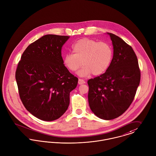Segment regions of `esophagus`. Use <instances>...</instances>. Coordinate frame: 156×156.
<instances>
[{"label": "esophagus", "mask_w": 156, "mask_h": 156, "mask_svg": "<svg viewBox=\"0 0 156 156\" xmlns=\"http://www.w3.org/2000/svg\"><path fill=\"white\" fill-rule=\"evenodd\" d=\"M84 83H86V82L83 79H79L78 80V84H84Z\"/></svg>", "instance_id": "1"}]
</instances>
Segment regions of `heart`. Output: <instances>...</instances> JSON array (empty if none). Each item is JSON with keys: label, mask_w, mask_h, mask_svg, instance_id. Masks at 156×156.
Segmentation results:
<instances>
[{"label": "heart", "mask_w": 156, "mask_h": 156, "mask_svg": "<svg viewBox=\"0 0 156 156\" xmlns=\"http://www.w3.org/2000/svg\"><path fill=\"white\" fill-rule=\"evenodd\" d=\"M73 53H67L63 57L65 66L71 72H75L81 65L79 72L82 76L92 73L100 75L108 69L112 61L113 50L106 42L84 38L77 41L72 46Z\"/></svg>", "instance_id": "heart-1"}]
</instances>
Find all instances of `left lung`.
Wrapping results in <instances>:
<instances>
[{
  "label": "left lung",
  "instance_id": "8db88e82",
  "mask_svg": "<svg viewBox=\"0 0 156 156\" xmlns=\"http://www.w3.org/2000/svg\"><path fill=\"white\" fill-rule=\"evenodd\" d=\"M114 55L106 72L88 80V99L92 112L99 118L112 120L132 103L139 85L140 71L136 54L120 37L108 34Z\"/></svg>",
  "mask_w": 156,
  "mask_h": 156
}]
</instances>
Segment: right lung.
<instances>
[{
  "label": "right lung",
  "instance_id": "1",
  "mask_svg": "<svg viewBox=\"0 0 156 156\" xmlns=\"http://www.w3.org/2000/svg\"><path fill=\"white\" fill-rule=\"evenodd\" d=\"M68 36L47 35L30 44L18 63L16 79L20 99L36 118H60L69 105L70 92L78 78L63 64L62 48Z\"/></svg>",
  "mask_w": 156,
  "mask_h": 156
}]
</instances>
